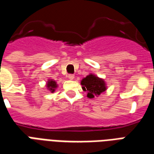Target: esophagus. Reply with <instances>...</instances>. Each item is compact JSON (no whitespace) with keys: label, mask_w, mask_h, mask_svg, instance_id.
<instances>
[{"label":"esophagus","mask_w":154,"mask_h":154,"mask_svg":"<svg viewBox=\"0 0 154 154\" xmlns=\"http://www.w3.org/2000/svg\"><path fill=\"white\" fill-rule=\"evenodd\" d=\"M68 79H69V80H73L74 79V75H72V74H70V75H68Z\"/></svg>","instance_id":"esophagus-1"}]
</instances>
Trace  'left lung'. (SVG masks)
Wrapping results in <instances>:
<instances>
[{"instance_id":"left-lung-1","label":"left lung","mask_w":154,"mask_h":154,"mask_svg":"<svg viewBox=\"0 0 154 154\" xmlns=\"http://www.w3.org/2000/svg\"><path fill=\"white\" fill-rule=\"evenodd\" d=\"M81 85L82 86V90L87 91V97L91 99L99 97L100 94L105 92L107 89L105 81L92 73L84 77L81 82Z\"/></svg>"}]
</instances>
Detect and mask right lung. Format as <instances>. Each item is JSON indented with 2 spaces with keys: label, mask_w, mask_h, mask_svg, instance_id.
<instances>
[{
  "label": "right lung",
  "mask_w": 154,
  "mask_h": 154,
  "mask_svg": "<svg viewBox=\"0 0 154 154\" xmlns=\"http://www.w3.org/2000/svg\"><path fill=\"white\" fill-rule=\"evenodd\" d=\"M46 87H47L48 90L53 93V92L55 91L56 88L57 87V82L54 80H53V79H48V81L47 82V84H46Z\"/></svg>",
  "instance_id": "add662e5"
}]
</instances>
